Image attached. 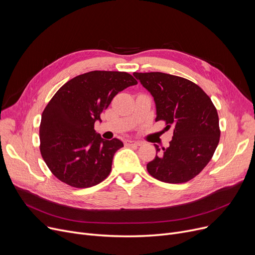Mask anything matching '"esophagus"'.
Returning a JSON list of instances; mask_svg holds the SVG:
<instances>
[{
	"label": "esophagus",
	"mask_w": 255,
	"mask_h": 255,
	"mask_svg": "<svg viewBox=\"0 0 255 255\" xmlns=\"http://www.w3.org/2000/svg\"><path fill=\"white\" fill-rule=\"evenodd\" d=\"M125 144L129 145V146H135V145H140V142L135 141V140H131V139H126Z\"/></svg>",
	"instance_id": "obj_1"
}]
</instances>
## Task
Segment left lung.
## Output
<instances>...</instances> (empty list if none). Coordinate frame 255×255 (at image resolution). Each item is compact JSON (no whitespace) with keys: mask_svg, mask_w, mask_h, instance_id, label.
Masks as SVG:
<instances>
[{"mask_svg":"<svg viewBox=\"0 0 255 255\" xmlns=\"http://www.w3.org/2000/svg\"><path fill=\"white\" fill-rule=\"evenodd\" d=\"M154 97L156 122L173 129L168 148L155 144L156 157L146 164L155 179L171 184L196 177L212 159L219 139V118L211 98L190 80L162 72L133 73Z\"/></svg>","mask_w":255,"mask_h":255,"instance_id":"8db88e82","label":"left lung"}]
</instances>
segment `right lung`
<instances>
[{
    "label": "right lung",
    "mask_w": 255,
    "mask_h": 255,
    "mask_svg": "<svg viewBox=\"0 0 255 255\" xmlns=\"http://www.w3.org/2000/svg\"><path fill=\"white\" fill-rule=\"evenodd\" d=\"M136 79L127 72L91 71L62 86L44 109L40 123V152L63 183L88 188L101 183L112 170L118 138L103 139L94 129L101 113L117 94Z\"/></svg>",
    "instance_id": "right-lung-1"
}]
</instances>
